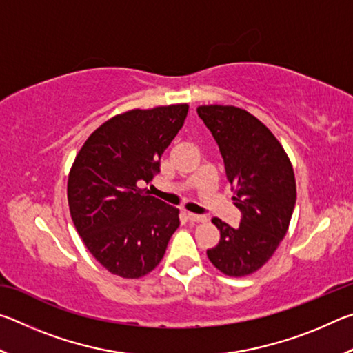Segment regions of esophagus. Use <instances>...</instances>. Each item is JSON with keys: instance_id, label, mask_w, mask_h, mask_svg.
Masks as SVG:
<instances>
[{"instance_id": "1", "label": "esophagus", "mask_w": 353, "mask_h": 353, "mask_svg": "<svg viewBox=\"0 0 353 353\" xmlns=\"http://www.w3.org/2000/svg\"><path fill=\"white\" fill-rule=\"evenodd\" d=\"M187 218L191 223H205L207 218L202 216V214H194V213H187Z\"/></svg>"}]
</instances>
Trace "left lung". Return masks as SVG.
<instances>
[{
	"instance_id": "obj_1",
	"label": "left lung",
	"mask_w": 353,
	"mask_h": 353,
	"mask_svg": "<svg viewBox=\"0 0 353 353\" xmlns=\"http://www.w3.org/2000/svg\"><path fill=\"white\" fill-rule=\"evenodd\" d=\"M198 115L210 129L224 159L227 181L235 185L234 204L241 223H212L221 238L208 260L230 277L255 272L276 252L288 230L296 204V179L285 149L249 112L234 105H201Z\"/></svg>"
}]
</instances>
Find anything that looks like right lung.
<instances>
[{
	"label": "right lung",
	"instance_id": "1",
	"mask_svg": "<svg viewBox=\"0 0 353 353\" xmlns=\"http://www.w3.org/2000/svg\"><path fill=\"white\" fill-rule=\"evenodd\" d=\"M188 104L134 109L94 130L68 176L77 234L107 271L124 279L151 272L181 224L179 208L139 185L160 172V157L183 126Z\"/></svg>",
	"mask_w": 353,
	"mask_h": 353
}]
</instances>
